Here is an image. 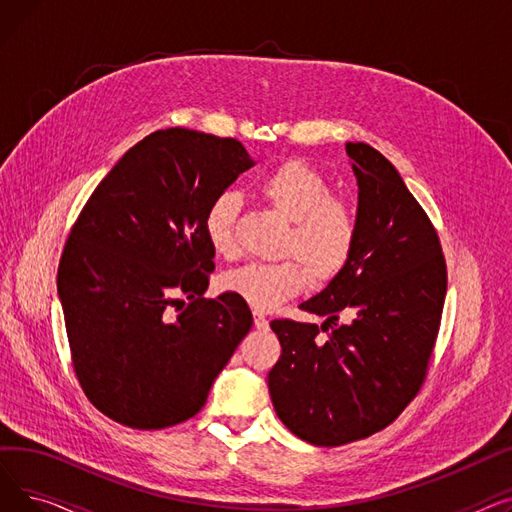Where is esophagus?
<instances>
[{
  "label": "esophagus",
  "instance_id": "esophagus-1",
  "mask_svg": "<svg viewBox=\"0 0 512 512\" xmlns=\"http://www.w3.org/2000/svg\"><path fill=\"white\" fill-rule=\"evenodd\" d=\"M253 321H255V328H257V330H267V328H270V319H267V317H265L263 313H259V311H255Z\"/></svg>",
  "mask_w": 512,
  "mask_h": 512
}]
</instances>
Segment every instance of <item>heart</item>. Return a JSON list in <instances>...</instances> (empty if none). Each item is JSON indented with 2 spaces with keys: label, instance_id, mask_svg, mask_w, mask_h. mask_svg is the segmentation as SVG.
Returning <instances> with one entry per match:
<instances>
[{
  "label": "heart",
  "instance_id": "b5f03b06",
  "mask_svg": "<svg viewBox=\"0 0 512 512\" xmlns=\"http://www.w3.org/2000/svg\"><path fill=\"white\" fill-rule=\"evenodd\" d=\"M259 193L290 222L282 242V261L247 263L224 276V288L257 311H270L299 294L309 276L315 282L336 278L351 261L357 220L346 201L332 197V184L305 161H284L259 180ZM240 201L232 191L215 195L203 215L209 247L224 257L236 253Z\"/></svg>",
  "mask_w": 512,
  "mask_h": 512
}]
</instances>
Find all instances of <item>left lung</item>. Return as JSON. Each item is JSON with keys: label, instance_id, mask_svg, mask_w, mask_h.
I'll list each match as a JSON object with an SVG mask.
<instances>
[{"label": "left lung", "instance_id": "obj_1", "mask_svg": "<svg viewBox=\"0 0 512 512\" xmlns=\"http://www.w3.org/2000/svg\"><path fill=\"white\" fill-rule=\"evenodd\" d=\"M346 155L359 184L355 251L301 303L326 321L270 324L282 346L267 375L276 415L315 446L367 438L405 411L425 380L448 284L438 232L396 168L365 143H346Z\"/></svg>", "mask_w": 512, "mask_h": 512}]
</instances>
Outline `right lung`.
Instances as JSON below:
<instances>
[{
    "instance_id": "obj_1",
    "label": "right lung",
    "mask_w": 512,
    "mask_h": 512,
    "mask_svg": "<svg viewBox=\"0 0 512 512\" xmlns=\"http://www.w3.org/2000/svg\"><path fill=\"white\" fill-rule=\"evenodd\" d=\"M255 166L236 139L166 128L128 149L80 211L58 267L72 365L110 419L164 429L197 415L253 326L234 292L203 299L209 201ZM186 298L176 317L169 307Z\"/></svg>"
}]
</instances>
